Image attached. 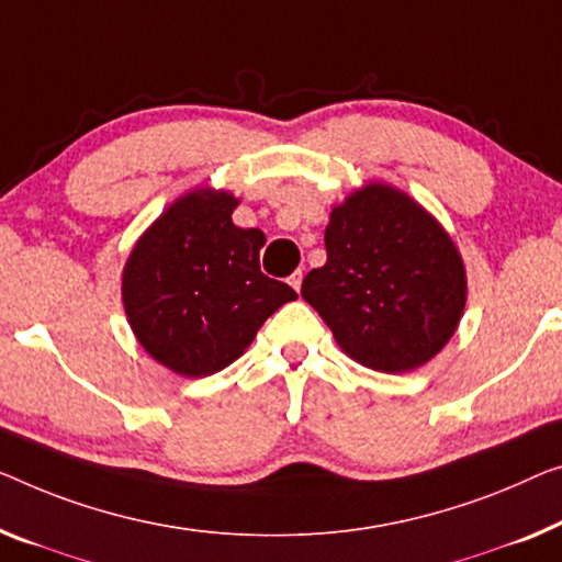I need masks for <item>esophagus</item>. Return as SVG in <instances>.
<instances>
[{
    "instance_id": "1",
    "label": "esophagus",
    "mask_w": 562,
    "mask_h": 562,
    "mask_svg": "<svg viewBox=\"0 0 562 562\" xmlns=\"http://www.w3.org/2000/svg\"><path fill=\"white\" fill-rule=\"evenodd\" d=\"M288 282H290V288L295 290V292H300V288H303V272H292L290 278H288Z\"/></svg>"
}]
</instances>
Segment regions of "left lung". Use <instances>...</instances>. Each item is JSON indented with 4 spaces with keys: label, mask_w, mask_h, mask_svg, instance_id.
I'll return each mask as SVG.
<instances>
[{
    "label": "left lung",
    "mask_w": 562,
    "mask_h": 562,
    "mask_svg": "<svg viewBox=\"0 0 562 562\" xmlns=\"http://www.w3.org/2000/svg\"><path fill=\"white\" fill-rule=\"evenodd\" d=\"M323 267L303 280L342 353L371 371L408 373L457 333L467 270L437 216L391 183L368 181L330 209Z\"/></svg>",
    "instance_id": "obj_1"
}]
</instances>
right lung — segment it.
Returning <instances> with one entry per match:
<instances>
[{"instance_id":"add662e5","label":"right lung","mask_w":562,"mask_h":562,"mask_svg":"<svg viewBox=\"0 0 562 562\" xmlns=\"http://www.w3.org/2000/svg\"><path fill=\"white\" fill-rule=\"evenodd\" d=\"M239 199L196 187L140 234L123 267L121 297L136 340L176 375H212L252 346L297 292L259 270L262 229L232 222Z\"/></svg>"}]
</instances>
